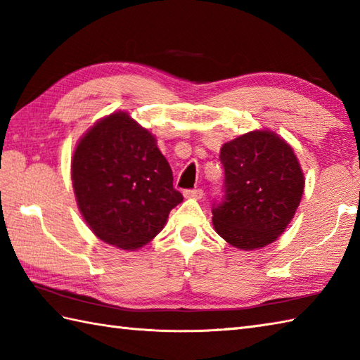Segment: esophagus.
Listing matches in <instances>:
<instances>
[{
	"label": "esophagus",
	"instance_id": "1",
	"mask_svg": "<svg viewBox=\"0 0 360 360\" xmlns=\"http://www.w3.org/2000/svg\"><path fill=\"white\" fill-rule=\"evenodd\" d=\"M204 192L201 188H192V190H184L186 198H193V200H201Z\"/></svg>",
	"mask_w": 360,
	"mask_h": 360
}]
</instances>
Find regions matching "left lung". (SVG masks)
Instances as JSON below:
<instances>
[{
  "instance_id": "8db88e82",
  "label": "left lung",
  "mask_w": 360,
  "mask_h": 360,
  "mask_svg": "<svg viewBox=\"0 0 360 360\" xmlns=\"http://www.w3.org/2000/svg\"><path fill=\"white\" fill-rule=\"evenodd\" d=\"M224 196L213 204V227L233 248L254 250L278 238L300 204L304 178L290 145L258 129L224 143Z\"/></svg>"
}]
</instances>
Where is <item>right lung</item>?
<instances>
[{
	"label": "right lung",
	"instance_id": "obj_1",
	"mask_svg": "<svg viewBox=\"0 0 360 360\" xmlns=\"http://www.w3.org/2000/svg\"><path fill=\"white\" fill-rule=\"evenodd\" d=\"M72 187L83 219L102 241L133 250L162 231L184 198L156 139L127 112H112L74 151Z\"/></svg>",
	"mask_w": 360,
	"mask_h": 360
}]
</instances>
